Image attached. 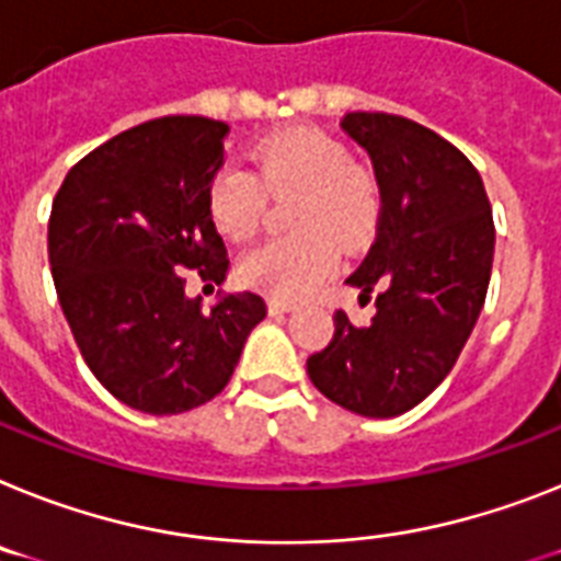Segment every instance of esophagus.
I'll list each match as a JSON object with an SVG mask.
<instances>
[{"instance_id":"1","label":"esophagus","mask_w":561,"mask_h":561,"mask_svg":"<svg viewBox=\"0 0 561 561\" xmlns=\"http://www.w3.org/2000/svg\"><path fill=\"white\" fill-rule=\"evenodd\" d=\"M267 310H271V317H279V313H288V310H294V305L285 302V299H276V296H271V299H267Z\"/></svg>"}]
</instances>
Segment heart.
Here are the masks:
<instances>
[{"instance_id": "1", "label": "heart", "mask_w": 561, "mask_h": 561, "mask_svg": "<svg viewBox=\"0 0 561 561\" xmlns=\"http://www.w3.org/2000/svg\"><path fill=\"white\" fill-rule=\"evenodd\" d=\"M296 193L288 210L294 237L271 239L239 262V279L276 299H299L322 285L339 251H359L382 214L379 179L353 162L336 136L319 128H288L253 148L251 173L225 164L208 185L214 228L230 242L256 233L265 196Z\"/></svg>"}]
</instances>
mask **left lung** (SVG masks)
Returning a JSON list of instances; mask_svg holds the SVG:
<instances>
[{"mask_svg": "<svg viewBox=\"0 0 561 561\" xmlns=\"http://www.w3.org/2000/svg\"><path fill=\"white\" fill-rule=\"evenodd\" d=\"M342 128L370 153L382 214L347 285L376 302L368 324L333 313V339L308 359L319 393L362 416L416 408L450 374L484 305L493 214L462 150L393 113H347Z\"/></svg>", "mask_w": 561, "mask_h": 561, "instance_id": "obj_1", "label": "left lung"}]
</instances>
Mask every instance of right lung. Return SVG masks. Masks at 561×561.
<instances>
[{"instance_id": "obj_1", "label": "right lung", "mask_w": 561, "mask_h": 561, "mask_svg": "<svg viewBox=\"0 0 561 561\" xmlns=\"http://www.w3.org/2000/svg\"><path fill=\"white\" fill-rule=\"evenodd\" d=\"M230 128L162 116L79 159L56 191L48 259L79 353L119 402L153 416L222 393L265 299L228 294L210 313L182 273L214 288L228 251L208 214Z\"/></svg>"}]
</instances>
